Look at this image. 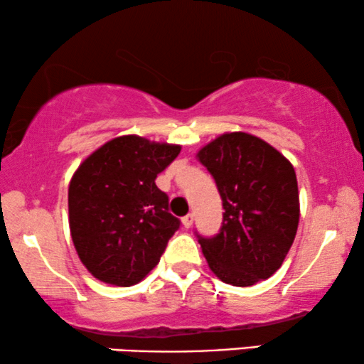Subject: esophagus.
<instances>
[{
	"label": "esophagus",
	"mask_w": 364,
	"mask_h": 364,
	"mask_svg": "<svg viewBox=\"0 0 364 364\" xmlns=\"http://www.w3.org/2000/svg\"><path fill=\"white\" fill-rule=\"evenodd\" d=\"M182 224H183V228H186V229H191L192 224H193V214L183 215L182 217Z\"/></svg>",
	"instance_id": "34e87169"
}]
</instances>
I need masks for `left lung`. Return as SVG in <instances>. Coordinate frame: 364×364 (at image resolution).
<instances>
[{
  "label": "left lung",
  "instance_id": "8db88e82",
  "mask_svg": "<svg viewBox=\"0 0 364 364\" xmlns=\"http://www.w3.org/2000/svg\"><path fill=\"white\" fill-rule=\"evenodd\" d=\"M197 159L214 177L224 207L219 234L197 235L210 271L239 287L271 277L299 224L292 164L267 141L244 132L217 136Z\"/></svg>",
  "mask_w": 364,
  "mask_h": 364
}]
</instances>
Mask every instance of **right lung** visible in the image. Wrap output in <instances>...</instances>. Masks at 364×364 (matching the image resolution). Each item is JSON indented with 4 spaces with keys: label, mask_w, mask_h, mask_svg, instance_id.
I'll return each mask as SVG.
<instances>
[{
    "label": "right lung",
    "mask_w": 364,
    "mask_h": 364,
    "mask_svg": "<svg viewBox=\"0 0 364 364\" xmlns=\"http://www.w3.org/2000/svg\"><path fill=\"white\" fill-rule=\"evenodd\" d=\"M181 145L117 136L80 164L68 187V220L83 266L98 281L134 286L157 266L181 220L155 178Z\"/></svg>",
    "instance_id": "add662e5"
}]
</instances>
